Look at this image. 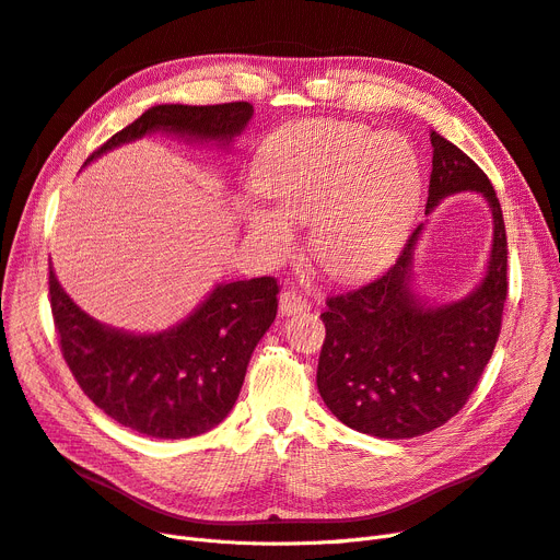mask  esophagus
Wrapping results in <instances>:
<instances>
[{"instance_id": "obj_1", "label": "esophagus", "mask_w": 560, "mask_h": 560, "mask_svg": "<svg viewBox=\"0 0 560 560\" xmlns=\"http://www.w3.org/2000/svg\"><path fill=\"white\" fill-rule=\"evenodd\" d=\"M306 308H308V302L302 295H298L295 290H283V293L279 295V313L281 315H293V313H300Z\"/></svg>"}]
</instances>
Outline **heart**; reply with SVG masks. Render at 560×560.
<instances>
[{
  "mask_svg": "<svg viewBox=\"0 0 560 560\" xmlns=\"http://www.w3.org/2000/svg\"><path fill=\"white\" fill-rule=\"evenodd\" d=\"M254 176L277 208L249 203L252 235L272 256H285L295 245L288 220H311V254L336 279L371 275L386 262L423 183L407 139L336 118L275 132L262 143Z\"/></svg>",
  "mask_w": 560,
  "mask_h": 560,
  "instance_id": "1",
  "label": "heart"
}]
</instances>
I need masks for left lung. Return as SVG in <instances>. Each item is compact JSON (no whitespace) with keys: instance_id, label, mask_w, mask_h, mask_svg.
Wrapping results in <instances>:
<instances>
[{"instance_id":"8db88e82","label":"left lung","mask_w":560,"mask_h":560,"mask_svg":"<svg viewBox=\"0 0 560 560\" xmlns=\"http://www.w3.org/2000/svg\"><path fill=\"white\" fill-rule=\"evenodd\" d=\"M430 212L448 194L474 189L494 214L490 270L474 295L425 308L409 293L411 233L396 262L375 279L329 295L318 392L346 425L382 440H409L451 421L488 366L508 298V240L497 191L482 168L442 135L430 132Z\"/></svg>"}]
</instances>
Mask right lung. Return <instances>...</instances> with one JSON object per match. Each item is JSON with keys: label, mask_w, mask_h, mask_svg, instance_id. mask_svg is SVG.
Wrapping results in <instances>:
<instances>
[{"label": "right lung", "mask_w": 560, "mask_h": 560, "mask_svg": "<svg viewBox=\"0 0 560 560\" xmlns=\"http://www.w3.org/2000/svg\"><path fill=\"white\" fill-rule=\"evenodd\" d=\"M249 103L158 105L95 149L86 162L153 130L233 139L249 124ZM61 354L84 396L109 419L155 440H187L220 425L245 382L260 336L277 318L275 277L217 285L185 323L158 336L109 329L47 277Z\"/></svg>", "instance_id": "obj_1"}]
</instances>
